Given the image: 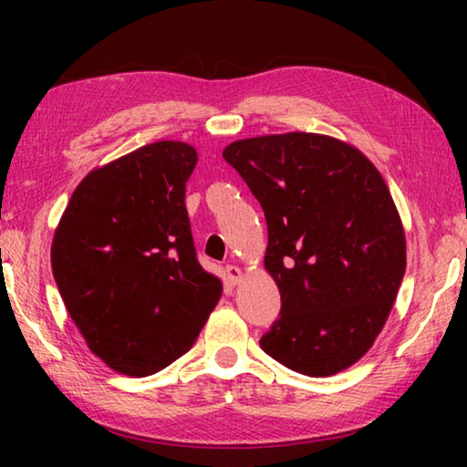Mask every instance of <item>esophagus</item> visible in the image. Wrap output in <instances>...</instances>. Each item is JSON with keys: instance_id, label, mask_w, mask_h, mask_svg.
<instances>
[{"instance_id": "obj_1", "label": "esophagus", "mask_w": 467, "mask_h": 467, "mask_svg": "<svg viewBox=\"0 0 467 467\" xmlns=\"http://www.w3.org/2000/svg\"><path fill=\"white\" fill-rule=\"evenodd\" d=\"M224 274H226V278H228V282H231V284H239L241 278H243L241 267H236V265H233V264H228V265L224 267Z\"/></svg>"}]
</instances>
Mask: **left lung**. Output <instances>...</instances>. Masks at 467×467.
<instances>
[{
    "label": "left lung",
    "instance_id": "8db88e82",
    "mask_svg": "<svg viewBox=\"0 0 467 467\" xmlns=\"http://www.w3.org/2000/svg\"><path fill=\"white\" fill-rule=\"evenodd\" d=\"M224 161L262 203L265 270L280 288L264 352L306 377L352 367L383 329L406 236L381 172L350 144L292 131L233 141Z\"/></svg>",
    "mask_w": 467,
    "mask_h": 467
}]
</instances>
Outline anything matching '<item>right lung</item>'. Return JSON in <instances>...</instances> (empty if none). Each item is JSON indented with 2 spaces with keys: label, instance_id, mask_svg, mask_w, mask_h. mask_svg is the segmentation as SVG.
I'll list each match as a JSON object with an SVG mask.
<instances>
[{
  "label": "right lung",
  "instance_id": "1",
  "mask_svg": "<svg viewBox=\"0 0 467 467\" xmlns=\"http://www.w3.org/2000/svg\"><path fill=\"white\" fill-rule=\"evenodd\" d=\"M183 141H154L86 175L53 236L51 267L69 317L110 368L146 377L189 350L223 282L197 262Z\"/></svg>",
  "mask_w": 467,
  "mask_h": 467
}]
</instances>
